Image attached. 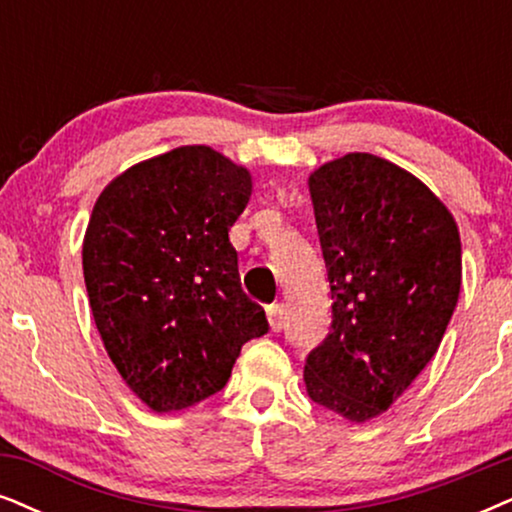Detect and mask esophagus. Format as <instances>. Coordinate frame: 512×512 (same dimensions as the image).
<instances>
[{
	"label": "esophagus",
	"instance_id": "1",
	"mask_svg": "<svg viewBox=\"0 0 512 512\" xmlns=\"http://www.w3.org/2000/svg\"><path fill=\"white\" fill-rule=\"evenodd\" d=\"M286 307H283V302H274V304H269L267 307V319H269V326H271V331L274 333H278L283 328V319H286Z\"/></svg>",
	"mask_w": 512,
	"mask_h": 512
}]
</instances>
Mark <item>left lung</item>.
I'll list each match as a JSON object with an SVG mask.
<instances>
[{"label":"left lung","mask_w":512,"mask_h":512,"mask_svg":"<svg viewBox=\"0 0 512 512\" xmlns=\"http://www.w3.org/2000/svg\"><path fill=\"white\" fill-rule=\"evenodd\" d=\"M307 184L333 323L307 357L304 385L316 404L361 425L437 354L461 295V234L423 181L378 155L328 160Z\"/></svg>","instance_id":"left-lung-1"}]
</instances>
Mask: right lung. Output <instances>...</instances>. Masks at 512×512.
Wrapping results in <instances>:
<instances>
[{"label":"right lung","instance_id":"add662e5","mask_svg":"<svg viewBox=\"0 0 512 512\" xmlns=\"http://www.w3.org/2000/svg\"><path fill=\"white\" fill-rule=\"evenodd\" d=\"M252 174L210 146L127 167L96 198L82 271L96 331L120 378L153 413L222 390L267 316L241 288L229 229Z\"/></svg>","mask_w":512,"mask_h":512}]
</instances>
